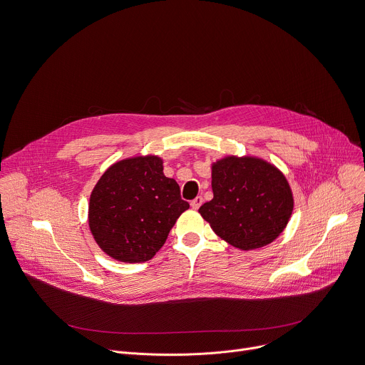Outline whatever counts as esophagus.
<instances>
[{
  "label": "esophagus",
  "mask_w": 365,
  "mask_h": 365,
  "mask_svg": "<svg viewBox=\"0 0 365 365\" xmlns=\"http://www.w3.org/2000/svg\"><path fill=\"white\" fill-rule=\"evenodd\" d=\"M201 205H203V197H195L192 201H191V207L194 209V210H197Z\"/></svg>",
  "instance_id": "obj_1"
}]
</instances>
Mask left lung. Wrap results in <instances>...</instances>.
Returning a JSON list of instances; mask_svg holds the SVG:
<instances>
[{
	"mask_svg": "<svg viewBox=\"0 0 365 365\" xmlns=\"http://www.w3.org/2000/svg\"><path fill=\"white\" fill-rule=\"evenodd\" d=\"M213 198L198 209L213 232L242 251L262 248L286 229L294 207L282 174L257 156H225L212 165Z\"/></svg>",
	"mask_w": 365,
	"mask_h": 365,
	"instance_id": "obj_1",
	"label": "left lung"
}]
</instances>
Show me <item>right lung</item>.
Masks as SVG:
<instances>
[{
	"mask_svg": "<svg viewBox=\"0 0 365 365\" xmlns=\"http://www.w3.org/2000/svg\"><path fill=\"white\" fill-rule=\"evenodd\" d=\"M188 207L177 181L164 175V160L139 155L117 160L97 181L90 197L88 225L108 257L145 262L164 247Z\"/></svg>",
	"mask_w": 365,
	"mask_h": 365,
	"instance_id": "add662e5",
	"label": "right lung"
}]
</instances>
